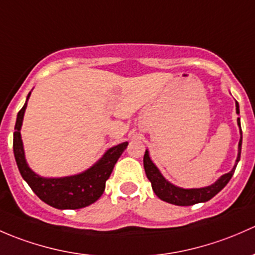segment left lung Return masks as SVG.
Instances as JSON below:
<instances>
[{
  "label": "left lung",
  "instance_id": "8db88e82",
  "mask_svg": "<svg viewBox=\"0 0 255 255\" xmlns=\"http://www.w3.org/2000/svg\"><path fill=\"white\" fill-rule=\"evenodd\" d=\"M236 112L237 114H240V106H238V102H236ZM238 125L241 128L240 118H238ZM241 135H242V128H241ZM241 149H242V136H241L240 145H238V157L237 161H236L235 167L227 174H224L219 180H217L215 184L206 186V188H200V189H182L178 188L170 184L169 182H167L163 178V175L159 173L158 168L153 164V162L151 161L148 156V151L145 152V156H143V167H145V172L148 180L151 182L152 189H153L154 194L158 196L161 200L166 201V203L173 204V205L178 206H190L194 204L198 203H205L209 201L210 199L214 198L217 193L222 190L225 188L226 184L230 182V179L232 178L233 173H235L236 167H237L238 161L241 158Z\"/></svg>",
  "mask_w": 255,
  "mask_h": 255
}]
</instances>
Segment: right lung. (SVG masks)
I'll return each instance as SVG.
<instances>
[{"instance_id":"add662e5","label":"right lung","mask_w":255,"mask_h":255,"mask_svg":"<svg viewBox=\"0 0 255 255\" xmlns=\"http://www.w3.org/2000/svg\"><path fill=\"white\" fill-rule=\"evenodd\" d=\"M30 93L28 94L27 102ZM27 102L18 112L14 127L15 131L13 133V152L23 179L28 183L31 190L38 195L40 200L56 209L76 210L96 203L103 194L107 179L112 174L113 168L119 157L127 148L128 142H123L109 148L93 167L81 174L65 178L39 177L28 167L25 162L22 138H20V127L27 108Z\"/></svg>"}]
</instances>
